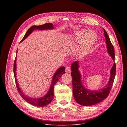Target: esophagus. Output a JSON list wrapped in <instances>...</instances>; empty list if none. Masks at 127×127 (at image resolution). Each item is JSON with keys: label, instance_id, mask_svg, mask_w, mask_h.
I'll return each instance as SVG.
<instances>
[{"label": "esophagus", "instance_id": "esophagus-1", "mask_svg": "<svg viewBox=\"0 0 127 127\" xmlns=\"http://www.w3.org/2000/svg\"><path fill=\"white\" fill-rule=\"evenodd\" d=\"M65 71L66 72H67V73H69L70 72V68L69 66H67V67H66Z\"/></svg>", "mask_w": 127, "mask_h": 127}]
</instances>
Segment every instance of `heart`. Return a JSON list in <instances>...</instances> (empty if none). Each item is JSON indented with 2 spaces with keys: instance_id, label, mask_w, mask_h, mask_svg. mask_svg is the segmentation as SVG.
<instances>
[{
  "instance_id": "1",
  "label": "heart",
  "mask_w": 127,
  "mask_h": 127,
  "mask_svg": "<svg viewBox=\"0 0 127 127\" xmlns=\"http://www.w3.org/2000/svg\"><path fill=\"white\" fill-rule=\"evenodd\" d=\"M97 38V34L94 31L83 29L78 33L76 39L77 41L82 40L83 49H87L96 43Z\"/></svg>"
}]
</instances>
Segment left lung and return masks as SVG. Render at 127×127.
Returning <instances> with one entry per match:
<instances>
[{
  "label": "left lung",
  "mask_w": 127,
  "mask_h": 127,
  "mask_svg": "<svg viewBox=\"0 0 127 127\" xmlns=\"http://www.w3.org/2000/svg\"><path fill=\"white\" fill-rule=\"evenodd\" d=\"M105 39L106 46L109 55L113 61H115L114 47L111 42L109 36L103 28ZM71 75L72 82L73 96L76 101L80 105L91 106L100 102L109 95L112 88L116 74V65L114 62L110 70V77L108 83L104 88L98 90H92L86 88L82 83V76L79 70V62L76 61L71 65Z\"/></svg>",
  "instance_id": "left-lung-1"
}]
</instances>
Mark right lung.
<instances>
[{"label": "right lung", "instance_id": "1", "mask_svg": "<svg viewBox=\"0 0 127 127\" xmlns=\"http://www.w3.org/2000/svg\"><path fill=\"white\" fill-rule=\"evenodd\" d=\"M54 29V26L51 23H46L42 25L39 26H32V27L27 30L26 32L25 36H24L23 38L22 39V41L20 43H22L23 41L29 36V35L31 34V33L35 30H53ZM17 50L16 51V56L15 58V60L14 63V77L15 79V82L17 86V88L18 90V92L19 93L20 95L22 96V97L28 103L34 105L36 106H45L49 104L53 99V96H54V94H53V87L55 84L61 78L62 76L65 74V68L64 66L60 67L58 68L55 73L53 75L52 79V81L51 83V85L50 86L49 89L47 93H46V94L43 96V97H39V98H35V97H29V96L23 93V92L21 90V88L19 87V85L17 82V79L16 78V57H17Z\"/></svg>", "mask_w": 127, "mask_h": 127}]
</instances>
